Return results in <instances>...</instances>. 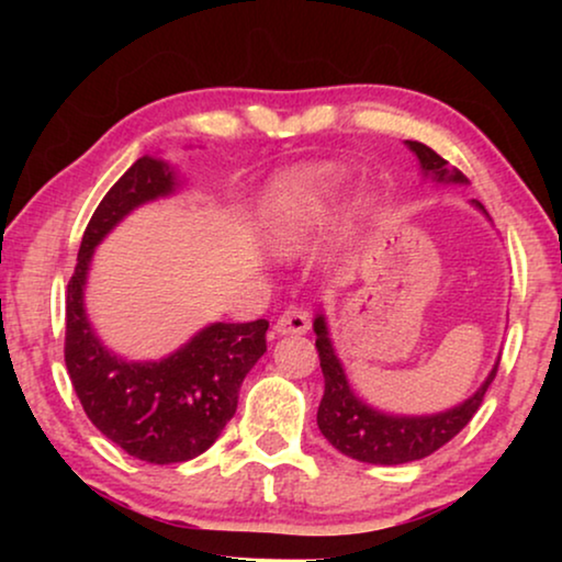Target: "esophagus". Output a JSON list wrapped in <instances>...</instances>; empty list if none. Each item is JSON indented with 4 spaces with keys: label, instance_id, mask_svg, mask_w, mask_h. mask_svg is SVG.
Instances as JSON below:
<instances>
[{
    "label": "esophagus",
    "instance_id": "obj_1",
    "mask_svg": "<svg viewBox=\"0 0 562 562\" xmlns=\"http://www.w3.org/2000/svg\"><path fill=\"white\" fill-rule=\"evenodd\" d=\"M310 325H312L310 312H306L304 306L291 304V306H286V310L281 312V317L276 319L273 329L279 335H304L306 329H310Z\"/></svg>",
    "mask_w": 562,
    "mask_h": 562
}]
</instances>
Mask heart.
<instances>
[{
  "label": "heart",
  "mask_w": 562,
  "mask_h": 562,
  "mask_svg": "<svg viewBox=\"0 0 562 562\" xmlns=\"http://www.w3.org/2000/svg\"><path fill=\"white\" fill-rule=\"evenodd\" d=\"M345 173L335 164L299 168L276 183L266 202V237L276 250H294L325 225Z\"/></svg>",
  "instance_id": "obj_1"
}]
</instances>
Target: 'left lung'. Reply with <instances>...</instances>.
Here are the masks:
<instances>
[{
    "label": "left lung",
    "mask_w": 562,
    "mask_h": 562,
    "mask_svg": "<svg viewBox=\"0 0 562 562\" xmlns=\"http://www.w3.org/2000/svg\"><path fill=\"white\" fill-rule=\"evenodd\" d=\"M406 145L419 158L425 176H432L437 183H465V176L458 168H448V160L437 156L425 143L406 140ZM473 204L481 212H486L481 202ZM314 333H317L319 366L322 373H325V396L319 402L317 425L333 448L340 450L342 456L360 460V463L398 465L432 456L435 450L448 445L473 419V414L479 412L483 396H486L491 381L496 379L498 371L496 363L491 368L488 379L481 383V389L471 398H465L463 404L452 406L448 412L402 417V414L373 409V406L360 402L352 394L340 358L335 356L327 322L322 314H317V319H314Z\"/></svg>",
    "instance_id": "left-lung-1"
}]
</instances>
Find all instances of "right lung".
I'll list each match as a JSON object with an SVG mask.
<instances>
[{"instance_id":"1","label":"right lung","mask_w":562,"mask_h":562,"mask_svg":"<svg viewBox=\"0 0 562 562\" xmlns=\"http://www.w3.org/2000/svg\"><path fill=\"white\" fill-rule=\"evenodd\" d=\"M168 164L143 156L106 191L83 229L66 294V368L99 432L145 463H183L212 448L237 409L243 379L266 352V319L214 322L164 360L130 363L99 342L83 310L94 248L135 206L173 194Z\"/></svg>"}]
</instances>
